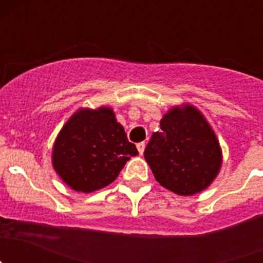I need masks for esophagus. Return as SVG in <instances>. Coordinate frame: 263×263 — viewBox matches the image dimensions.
<instances>
[{
    "instance_id": "1",
    "label": "esophagus",
    "mask_w": 263,
    "mask_h": 263,
    "mask_svg": "<svg viewBox=\"0 0 263 263\" xmlns=\"http://www.w3.org/2000/svg\"><path fill=\"white\" fill-rule=\"evenodd\" d=\"M145 147H146L145 142H141V143H138V145H137V148H138L139 155H143V152H145Z\"/></svg>"
}]
</instances>
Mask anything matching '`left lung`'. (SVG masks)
<instances>
[{
    "label": "left lung",
    "mask_w": 263,
    "mask_h": 263,
    "mask_svg": "<svg viewBox=\"0 0 263 263\" xmlns=\"http://www.w3.org/2000/svg\"><path fill=\"white\" fill-rule=\"evenodd\" d=\"M162 187L180 196L203 192L217 178L222 150L205 116L192 104L170 108L145 150Z\"/></svg>",
    "instance_id": "obj_1"
}]
</instances>
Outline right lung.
Segmentation results:
<instances>
[{
  "instance_id": "1",
  "label": "right lung",
  "mask_w": 263,
  "mask_h": 263,
  "mask_svg": "<svg viewBox=\"0 0 263 263\" xmlns=\"http://www.w3.org/2000/svg\"><path fill=\"white\" fill-rule=\"evenodd\" d=\"M138 155L110 106L79 108L58 133L51 152L55 173L76 192L99 191Z\"/></svg>"
}]
</instances>
